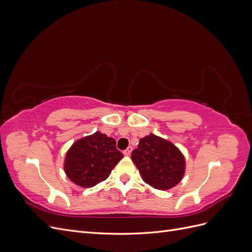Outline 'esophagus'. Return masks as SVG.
I'll list each match as a JSON object with an SVG mask.
<instances>
[{
	"instance_id": "34e87169",
	"label": "esophagus",
	"mask_w": 252,
	"mask_h": 252,
	"mask_svg": "<svg viewBox=\"0 0 252 252\" xmlns=\"http://www.w3.org/2000/svg\"><path fill=\"white\" fill-rule=\"evenodd\" d=\"M131 151H132V147L131 146H128L124 151H123V154L125 155V156H129L131 154Z\"/></svg>"
}]
</instances>
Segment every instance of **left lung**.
<instances>
[{"mask_svg":"<svg viewBox=\"0 0 252 252\" xmlns=\"http://www.w3.org/2000/svg\"><path fill=\"white\" fill-rule=\"evenodd\" d=\"M143 180L159 190L175 186L185 171V159L174 145L155 134L140 140L131 154Z\"/></svg>","mask_w":252,"mask_h":252,"instance_id":"1","label":"left lung"}]
</instances>
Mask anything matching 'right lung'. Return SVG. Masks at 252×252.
Masks as SVG:
<instances>
[{"instance_id": "1", "label": "right lung", "mask_w": 252, "mask_h": 252, "mask_svg": "<svg viewBox=\"0 0 252 252\" xmlns=\"http://www.w3.org/2000/svg\"><path fill=\"white\" fill-rule=\"evenodd\" d=\"M123 158L116 141L96 131L75 142L68 150L65 172L75 184L94 187L108 178L111 170Z\"/></svg>"}]
</instances>
